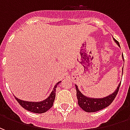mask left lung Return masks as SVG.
I'll return each instance as SVG.
<instances>
[{
  "instance_id": "8db88e82",
  "label": "left lung",
  "mask_w": 130,
  "mask_h": 130,
  "mask_svg": "<svg viewBox=\"0 0 130 130\" xmlns=\"http://www.w3.org/2000/svg\"><path fill=\"white\" fill-rule=\"evenodd\" d=\"M114 41L117 43L118 45L120 46L119 42L117 40L114 39ZM123 60H124V57L123 56ZM120 82L119 85L118 86L116 90H115L113 93L109 95V96H106L104 98H88L86 96L84 95L80 91H79L78 86L75 85L76 90V97H77V100H78V104L79 106L82 108L84 111L86 112H95L98 111L100 110L106 108L108 106H109L113 100L116 98V96L117 95L118 92L119 90V88H120Z\"/></svg>"
}]
</instances>
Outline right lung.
Segmentation results:
<instances>
[{"instance_id":"add662e5","label":"right lung","mask_w":130,"mask_h":130,"mask_svg":"<svg viewBox=\"0 0 130 130\" xmlns=\"http://www.w3.org/2000/svg\"><path fill=\"white\" fill-rule=\"evenodd\" d=\"M59 83H60V82H58L54 86V90H52V92L48 98L45 99L44 100L41 101V102H28V101L19 100L16 97L15 99L18 102L19 104L23 108L26 109L27 111H29L35 113H42L47 111L48 109H50L51 106H53L54 100L56 98V89L57 85L59 84Z\"/></svg>"}]
</instances>
